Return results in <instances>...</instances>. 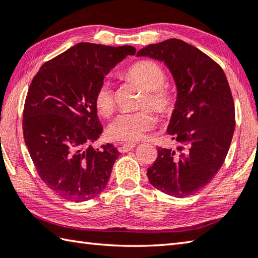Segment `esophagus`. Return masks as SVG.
Wrapping results in <instances>:
<instances>
[{
  "instance_id": "1",
  "label": "esophagus",
  "mask_w": 258,
  "mask_h": 258,
  "mask_svg": "<svg viewBox=\"0 0 258 258\" xmlns=\"http://www.w3.org/2000/svg\"><path fill=\"white\" fill-rule=\"evenodd\" d=\"M134 147H135V144H133V143H124V144L120 145L118 150H119V152L125 153V152L131 151V150H133Z\"/></svg>"
}]
</instances>
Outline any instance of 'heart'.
I'll list each match as a JSON object with an SVG mask.
<instances>
[{
  "label": "heart",
  "instance_id": "obj_1",
  "mask_svg": "<svg viewBox=\"0 0 258 258\" xmlns=\"http://www.w3.org/2000/svg\"><path fill=\"white\" fill-rule=\"evenodd\" d=\"M123 78L144 89L140 108H151L161 116H169L176 107V96L169 87L163 86L166 74L160 65L153 60H139L123 73ZM98 111L109 116L115 108V96L109 82H102L95 93ZM156 119L152 113L144 109L133 114H120L108 126L110 139L120 142H137L152 130Z\"/></svg>",
  "mask_w": 258,
  "mask_h": 258
}]
</instances>
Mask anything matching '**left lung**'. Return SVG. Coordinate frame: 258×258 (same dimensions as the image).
I'll use <instances>...</instances> for the list:
<instances>
[{"instance_id":"1","label":"left lung","mask_w":258,"mask_h":258,"mask_svg":"<svg viewBox=\"0 0 258 258\" xmlns=\"http://www.w3.org/2000/svg\"><path fill=\"white\" fill-rule=\"evenodd\" d=\"M137 56L165 63L177 87L168 133L180 145L158 148L156 161L148 168L150 184L175 198L193 195L222 167L235 132V105L226 74L207 54L176 38L149 45Z\"/></svg>"}]
</instances>
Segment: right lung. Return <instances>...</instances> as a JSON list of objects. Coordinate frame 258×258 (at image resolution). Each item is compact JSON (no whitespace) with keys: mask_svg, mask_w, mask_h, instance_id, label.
<instances>
[{"mask_svg":"<svg viewBox=\"0 0 258 258\" xmlns=\"http://www.w3.org/2000/svg\"><path fill=\"white\" fill-rule=\"evenodd\" d=\"M133 46L79 43L41 65L23 108V138L46 185L72 202H84L107 186L119 152L113 144L93 149L102 126L95 93L105 76Z\"/></svg>","mask_w":258,"mask_h":258,"instance_id":"1","label":"right lung"}]
</instances>
